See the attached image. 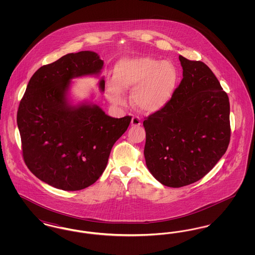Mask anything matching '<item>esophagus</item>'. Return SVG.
Instances as JSON below:
<instances>
[{
	"label": "esophagus",
	"mask_w": 255,
	"mask_h": 255,
	"mask_svg": "<svg viewBox=\"0 0 255 255\" xmlns=\"http://www.w3.org/2000/svg\"><path fill=\"white\" fill-rule=\"evenodd\" d=\"M131 124H132V126H139L141 124L140 119L136 116H133L132 118V121H131Z\"/></svg>",
	"instance_id": "esophagus-1"
}]
</instances>
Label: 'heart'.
Masks as SVG:
<instances>
[{"label": "heart", "mask_w": 255, "mask_h": 255, "mask_svg": "<svg viewBox=\"0 0 255 255\" xmlns=\"http://www.w3.org/2000/svg\"><path fill=\"white\" fill-rule=\"evenodd\" d=\"M114 77L107 85V96L113 104L124 103L122 90H133V105L146 113H156L163 109L174 97L179 73L170 61L134 57L119 61Z\"/></svg>", "instance_id": "1"}]
</instances>
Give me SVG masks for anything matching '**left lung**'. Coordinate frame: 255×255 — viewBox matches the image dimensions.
Here are the masks:
<instances>
[{"label": "left lung", "mask_w": 255, "mask_h": 255, "mask_svg": "<svg viewBox=\"0 0 255 255\" xmlns=\"http://www.w3.org/2000/svg\"><path fill=\"white\" fill-rule=\"evenodd\" d=\"M182 79L169 103L143 122L146 165L165 186L201 180L226 153L231 139L230 100L201 61L179 56Z\"/></svg>", "instance_id": "1"}]
</instances>
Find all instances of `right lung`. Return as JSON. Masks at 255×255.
<instances>
[{"instance_id":"right-lung-1","label":"right lung","mask_w":255,"mask_h":255,"mask_svg":"<svg viewBox=\"0 0 255 255\" xmlns=\"http://www.w3.org/2000/svg\"><path fill=\"white\" fill-rule=\"evenodd\" d=\"M103 64L94 51L66 54L37 70L21 99L17 124L24 162L55 188L75 191L97 182L132 120L111 118L97 104L69 102L72 79L98 75ZM99 88L105 89L103 78Z\"/></svg>"}]
</instances>
